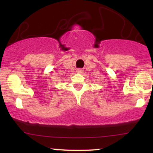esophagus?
I'll list each match as a JSON object with an SVG mask.
<instances>
[{"label": "esophagus", "instance_id": "esophagus-1", "mask_svg": "<svg viewBox=\"0 0 153 153\" xmlns=\"http://www.w3.org/2000/svg\"><path fill=\"white\" fill-rule=\"evenodd\" d=\"M76 73H78V74H81V73H83V70L82 69H77Z\"/></svg>", "mask_w": 153, "mask_h": 153}]
</instances>
